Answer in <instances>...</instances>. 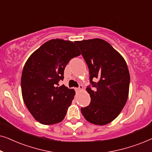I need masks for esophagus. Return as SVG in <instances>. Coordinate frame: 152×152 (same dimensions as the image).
I'll return each instance as SVG.
<instances>
[{
	"label": "esophagus",
	"mask_w": 152,
	"mask_h": 152,
	"mask_svg": "<svg viewBox=\"0 0 152 152\" xmlns=\"http://www.w3.org/2000/svg\"><path fill=\"white\" fill-rule=\"evenodd\" d=\"M82 89H83V86H82V85H80L79 88H76V91H82Z\"/></svg>",
	"instance_id": "obj_1"
}]
</instances>
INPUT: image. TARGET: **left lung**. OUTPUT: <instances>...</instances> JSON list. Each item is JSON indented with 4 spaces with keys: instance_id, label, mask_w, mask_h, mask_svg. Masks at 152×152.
<instances>
[{
    "instance_id": "8db88e82",
    "label": "left lung",
    "mask_w": 152,
    "mask_h": 152,
    "mask_svg": "<svg viewBox=\"0 0 152 152\" xmlns=\"http://www.w3.org/2000/svg\"><path fill=\"white\" fill-rule=\"evenodd\" d=\"M90 73L91 97L88 107L81 109L85 119L96 125H104L115 120L127 100L130 75L122 56L101 39L76 41ZM98 78L97 83L93 82Z\"/></svg>"
}]
</instances>
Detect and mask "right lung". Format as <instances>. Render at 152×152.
Masks as SVG:
<instances>
[{"instance_id":"right-lung-1","label":"right lung","mask_w":152,"mask_h":152,"mask_svg":"<svg viewBox=\"0 0 152 152\" xmlns=\"http://www.w3.org/2000/svg\"><path fill=\"white\" fill-rule=\"evenodd\" d=\"M81 53L70 41L52 39L30 56L21 75L24 103L37 121L50 125L61 122L75 95L74 89L62 85L66 66Z\"/></svg>"}]
</instances>
